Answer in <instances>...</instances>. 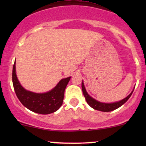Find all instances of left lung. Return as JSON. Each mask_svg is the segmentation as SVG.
Wrapping results in <instances>:
<instances>
[{
	"mask_svg": "<svg viewBox=\"0 0 146 146\" xmlns=\"http://www.w3.org/2000/svg\"><path fill=\"white\" fill-rule=\"evenodd\" d=\"M82 92L84 96L85 97V99H86V101L88 104L90 106V107H92L93 108H94L95 110H100V111L102 112H110L112 111V110H114L117 108H119L120 106H121L123 104H125V102L128 101V100L130 98L131 95L133 93V90L131 92L130 95H128L126 98L123 99V100H121L119 102H115V103H110V104H106V103H102V102H100L97 100H95V99L90 96L88 94V93L86 92V88H85L83 82H82Z\"/></svg>",
	"mask_w": 146,
	"mask_h": 146,
	"instance_id": "8db88e82",
	"label": "left lung"
}]
</instances>
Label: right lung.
<instances>
[{"label":"right lung","instance_id":"1","mask_svg":"<svg viewBox=\"0 0 146 146\" xmlns=\"http://www.w3.org/2000/svg\"><path fill=\"white\" fill-rule=\"evenodd\" d=\"M71 77L62 79L54 88L44 93H36L25 90L16 73V62L13 66L12 82L16 96L22 104L34 113L47 115L58 110L62 104L64 90Z\"/></svg>","mask_w":146,"mask_h":146}]
</instances>
